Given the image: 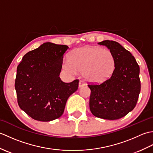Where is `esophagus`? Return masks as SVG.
<instances>
[{"instance_id":"obj_1","label":"esophagus","mask_w":153,"mask_h":153,"mask_svg":"<svg viewBox=\"0 0 153 153\" xmlns=\"http://www.w3.org/2000/svg\"><path fill=\"white\" fill-rule=\"evenodd\" d=\"M85 83L83 81L80 80V81H79V87H82L85 86Z\"/></svg>"}]
</instances>
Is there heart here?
Returning <instances> with one entry per match:
<instances>
[{"label": "heart", "mask_w": 153, "mask_h": 153, "mask_svg": "<svg viewBox=\"0 0 153 153\" xmlns=\"http://www.w3.org/2000/svg\"><path fill=\"white\" fill-rule=\"evenodd\" d=\"M63 66L70 74L82 71L87 80L102 83L111 77L115 70L116 59L108 49L87 46L71 51Z\"/></svg>", "instance_id": "b5f03b06"}]
</instances>
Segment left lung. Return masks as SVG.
Listing matches in <instances>:
<instances>
[{
  "label": "left lung",
  "mask_w": 153,
  "mask_h": 153,
  "mask_svg": "<svg viewBox=\"0 0 153 153\" xmlns=\"http://www.w3.org/2000/svg\"><path fill=\"white\" fill-rule=\"evenodd\" d=\"M114 55L115 70L111 77L100 83H89V108L97 118L118 120L135 108L141 91L139 66L134 56L114 41L99 43Z\"/></svg>",
  "instance_id": "8db88e82"
}]
</instances>
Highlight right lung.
<instances>
[{
    "mask_svg": "<svg viewBox=\"0 0 153 153\" xmlns=\"http://www.w3.org/2000/svg\"><path fill=\"white\" fill-rule=\"evenodd\" d=\"M67 45L45 43L28 52L17 67L15 89L22 110L37 121L62 115L67 100L78 89L79 80L64 83L59 77Z\"/></svg>",
    "mask_w": 153,
    "mask_h": 153,
    "instance_id": "add662e5",
    "label": "right lung"
}]
</instances>
